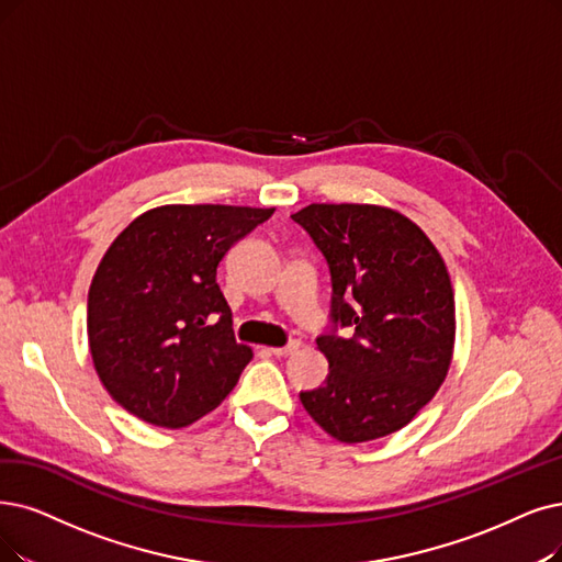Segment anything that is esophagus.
I'll list each match as a JSON object with an SVG mask.
<instances>
[{
  "instance_id": "obj_1",
  "label": "esophagus",
  "mask_w": 562,
  "mask_h": 562,
  "mask_svg": "<svg viewBox=\"0 0 562 562\" xmlns=\"http://www.w3.org/2000/svg\"><path fill=\"white\" fill-rule=\"evenodd\" d=\"M300 341L297 339H293V341H288L285 346H281V348H269V352H272L274 357H288V355H293V352H297L300 350Z\"/></svg>"
}]
</instances>
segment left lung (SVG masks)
<instances>
[{"label":"left lung","instance_id":"1","mask_svg":"<svg viewBox=\"0 0 562 562\" xmlns=\"http://www.w3.org/2000/svg\"><path fill=\"white\" fill-rule=\"evenodd\" d=\"M293 221L331 279L329 327L316 339L329 373L325 385L300 392L302 406L341 442L390 436L450 369L457 321L447 267L431 239L387 207L308 205Z\"/></svg>","mask_w":562,"mask_h":562}]
</instances>
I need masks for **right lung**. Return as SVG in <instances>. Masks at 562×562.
<instances>
[{
	"mask_svg": "<svg viewBox=\"0 0 562 562\" xmlns=\"http://www.w3.org/2000/svg\"><path fill=\"white\" fill-rule=\"evenodd\" d=\"M274 210L166 205L110 244L87 297L97 373L124 411L179 429L214 411L251 362L216 267Z\"/></svg>",
	"mask_w": 562,
	"mask_h": 562,
	"instance_id": "right-lung-1",
	"label": "right lung"
}]
</instances>
